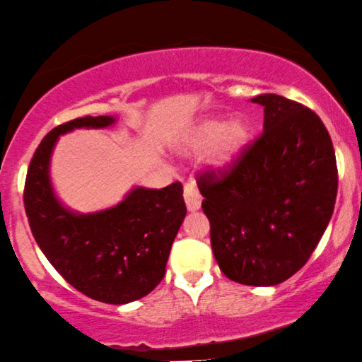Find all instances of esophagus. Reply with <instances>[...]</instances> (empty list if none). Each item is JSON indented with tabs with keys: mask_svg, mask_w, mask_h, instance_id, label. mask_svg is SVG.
<instances>
[{
	"mask_svg": "<svg viewBox=\"0 0 362 362\" xmlns=\"http://www.w3.org/2000/svg\"><path fill=\"white\" fill-rule=\"evenodd\" d=\"M184 200L189 212H197V210L200 209V205H202V197H200L199 190H197L192 184H187L184 187Z\"/></svg>",
	"mask_w": 362,
	"mask_h": 362,
	"instance_id": "34e87169",
	"label": "esophagus"
}]
</instances>
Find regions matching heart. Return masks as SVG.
Wrapping results in <instances>:
<instances>
[{
	"mask_svg": "<svg viewBox=\"0 0 362 362\" xmlns=\"http://www.w3.org/2000/svg\"><path fill=\"white\" fill-rule=\"evenodd\" d=\"M250 141V127L244 118L222 120L207 117L195 122L180 140L175 152L184 158L204 155V170L214 177H223L234 170Z\"/></svg>",
	"mask_w": 362,
	"mask_h": 362,
	"instance_id": "b5f03b06",
	"label": "heart"
}]
</instances>
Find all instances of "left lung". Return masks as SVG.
<instances>
[{"label":"left lung","instance_id":"8db88e82","mask_svg":"<svg viewBox=\"0 0 362 362\" xmlns=\"http://www.w3.org/2000/svg\"><path fill=\"white\" fill-rule=\"evenodd\" d=\"M264 107V134L222 178L199 177L221 271L245 286H276L308 262L334 212L336 155L313 110L281 95Z\"/></svg>","mask_w":362,"mask_h":362}]
</instances>
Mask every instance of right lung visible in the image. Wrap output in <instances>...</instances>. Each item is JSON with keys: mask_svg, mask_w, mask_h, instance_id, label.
<instances>
[{"mask_svg": "<svg viewBox=\"0 0 362 362\" xmlns=\"http://www.w3.org/2000/svg\"><path fill=\"white\" fill-rule=\"evenodd\" d=\"M115 122L108 115L83 117L53 128L30 162L25 210L41 252L68 284L100 303L128 304L150 294L165 276L187 214L184 187H134L113 207L80 214L62 204L49 175L59 135Z\"/></svg>", "mask_w": 362, "mask_h": 362, "instance_id": "obj_1", "label": "right lung"}]
</instances>
